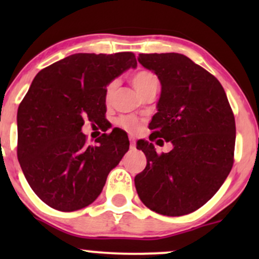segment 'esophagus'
Here are the masks:
<instances>
[{
  "label": "esophagus",
  "mask_w": 259,
  "mask_h": 259,
  "mask_svg": "<svg viewBox=\"0 0 259 259\" xmlns=\"http://www.w3.org/2000/svg\"><path fill=\"white\" fill-rule=\"evenodd\" d=\"M130 148H135V139L130 136Z\"/></svg>",
  "instance_id": "esophagus-1"
}]
</instances>
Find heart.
<instances>
[{"mask_svg":"<svg viewBox=\"0 0 259 259\" xmlns=\"http://www.w3.org/2000/svg\"><path fill=\"white\" fill-rule=\"evenodd\" d=\"M132 82L134 88L136 89V91H138L140 95H142L151 85L156 84L157 78L152 73L146 72V70H140V72L135 73L132 76ZM117 81H112L107 85L105 91V100L107 103H109L112 101L113 96H114L115 94V90H117ZM118 125L123 127V129L127 130V132L134 133L139 129L140 125H141V121H140L138 118L134 117H121L120 119L118 120Z\"/></svg>","mask_w":259,"mask_h":259,"instance_id":"1","label":"heart"}]
</instances>
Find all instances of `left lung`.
Listing matches in <instances>:
<instances>
[{
    "mask_svg": "<svg viewBox=\"0 0 259 259\" xmlns=\"http://www.w3.org/2000/svg\"><path fill=\"white\" fill-rule=\"evenodd\" d=\"M138 61L162 86L148 127L173 148L157 154L153 144L138 142L147 164L135 177L136 191L156 213L189 214L210 200L230 173L236 138L233 111L221 82L186 56L141 53Z\"/></svg>",
    "mask_w": 259,
    "mask_h": 259,
    "instance_id": "left-lung-1",
    "label": "left lung"
}]
</instances>
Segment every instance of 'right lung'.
<instances>
[{"label":"right lung","instance_id":"add662e5","mask_svg":"<svg viewBox=\"0 0 259 259\" xmlns=\"http://www.w3.org/2000/svg\"><path fill=\"white\" fill-rule=\"evenodd\" d=\"M138 63L134 53H75L40 70L17 114L18 160L40 200L62 212L99 197L107 177L129 150L127 135L112 130L89 146L85 119H105L107 85Z\"/></svg>","mask_w":259,"mask_h":259}]
</instances>
